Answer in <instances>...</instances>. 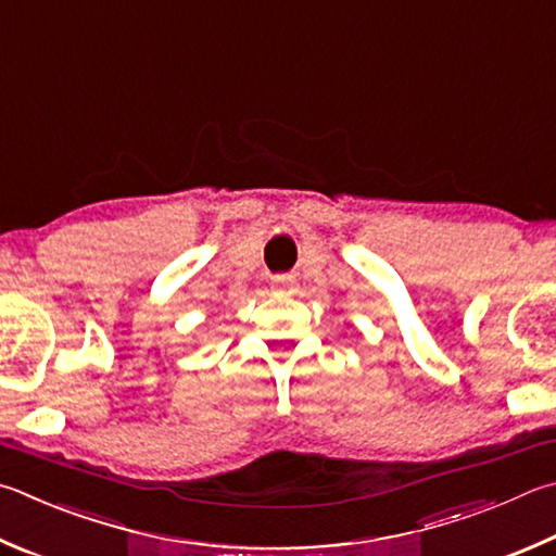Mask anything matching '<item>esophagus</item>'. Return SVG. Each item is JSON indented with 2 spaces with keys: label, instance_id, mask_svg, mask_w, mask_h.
<instances>
[{
  "label": "esophagus",
  "instance_id": "esophagus-1",
  "mask_svg": "<svg viewBox=\"0 0 556 556\" xmlns=\"http://www.w3.org/2000/svg\"><path fill=\"white\" fill-rule=\"evenodd\" d=\"M294 287H296L294 275H275V277H271V289H275V294H291Z\"/></svg>",
  "mask_w": 556,
  "mask_h": 556
}]
</instances>
